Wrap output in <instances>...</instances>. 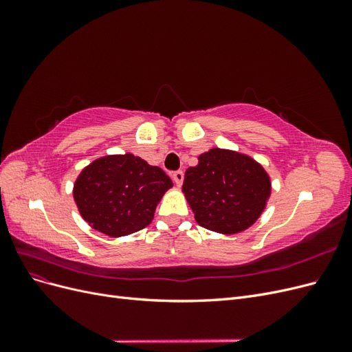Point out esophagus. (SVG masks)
<instances>
[{
    "label": "esophagus",
    "mask_w": 352,
    "mask_h": 352,
    "mask_svg": "<svg viewBox=\"0 0 352 352\" xmlns=\"http://www.w3.org/2000/svg\"><path fill=\"white\" fill-rule=\"evenodd\" d=\"M172 177H173V182L176 184V186H180L184 182V172H182V170H177V172H175L172 175Z\"/></svg>",
    "instance_id": "esophagus-1"
}]
</instances>
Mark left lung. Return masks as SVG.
Listing matches in <instances>:
<instances>
[{"mask_svg":"<svg viewBox=\"0 0 352 352\" xmlns=\"http://www.w3.org/2000/svg\"><path fill=\"white\" fill-rule=\"evenodd\" d=\"M182 192L199 226L232 235L248 229L261 216L272 184L263 166L251 157L212 148L186 170Z\"/></svg>","mask_w":352,"mask_h":352,"instance_id":"8db88e82","label":"left lung"}]
</instances>
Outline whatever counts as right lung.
Segmentation results:
<instances>
[{"mask_svg": "<svg viewBox=\"0 0 352 352\" xmlns=\"http://www.w3.org/2000/svg\"><path fill=\"white\" fill-rule=\"evenodd\" d=\"M172 186L162 168L141 157L105 155L82 170L73 197L91 228L119 238L150 225L158 201Z\"/></svg>", "mask_w": 352, "mask_h": 352, "instance_id": "obj_1", "label": "right lung"}]
</instances>
